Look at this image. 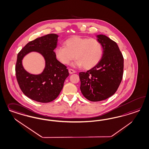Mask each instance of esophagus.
Masks as SVG:
<instances>
[{"label":"esophagus","instance_id":"esophagus-1","mask_svg":"<svg viewBox=\"0 0 149 149\" xmlns=\"http://www.w3.org/2000/svg\"><path fill=\"white\" fill-rule=\"evenodd\" d=\"M68 72L70 73V74H73V73H74L76 71L72 69H69L68 70Z\"/></svg>","mask_w":149,"mask_h":149}]
</instances>
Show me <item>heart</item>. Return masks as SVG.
Here are the masks:
<instances>
[{
    "instance_id": "obj_1",
    "label": "heart",
    "mask_w": 149,
    "mask_h": 149,
    "mask_svg": "<svg viewBox=\"0 0 149 149\" xmlns=\"http://www.w3.org/2000/svg\"><path fill=\"white\" fill-rule=\"evenodd\" d=\"M65 44V47L58 45L55 50L56 58L63 64H69L76 56L77 59L72 63L73 66L90 69L101 60L103 49L96 39L74 36L68 39Z\"/></svg>"
}]
</instances>
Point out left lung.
Listing matches in <instances>:
<instances>
[{
  "label": "left lung",
  "instance_id": "left-lung-1",
  "mask_svg": "<svg viewBox=\"0 0 149 149\" xmlns=\"http://www.w3.org/2000/svg\"><path fill=\"white\" fill-rule=\"evenodd\" d=\"M96 37L103 49L101 60L87 72L79 73L82 94L94 102L104 100L115 93L122 79L124 67L123 55L115 42L104 34Z\"/></svg>",
  "mask_w": 149,
  "mask_h": 149
}]
</instances>
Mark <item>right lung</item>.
I'll list each match as a JSON object with an SVG mask.
<instances>
[{"label": "right lung", "mask_w": 149, "mask_h": 149, "mask_svg": "<svg viewBox=\"0 0 149 149\" xmlns=\"http://www.w3.org/2000/svg\"><path fill=\"white\" fill-rule=\"evenodd\" d=\"M58 36L49 34L31 41L17 55L15 67L16 76L21 90L26 96L34 101L47 103L53 101L63 89L69 76L67 67L56 59L54 50L57 47ZM41 54L45 60V67L40 74H31L22 65V60L29 53Z\"/></svg>", "instance_id": "1"}]
</instances>
